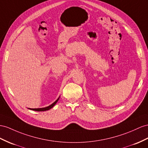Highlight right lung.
<instances>
[{"label": "right lung", "instance_id": "right-lung-1", "mask_svg": "<svg viewBox=\"0 0 148 148\" xmlns=\"http://www.w3.org/2000/svg\"><path fill=\"white\" fill-rule=\"evenodd\" d=\"M59 97L58 98V99H57L54 103H53L51 105L47 107H45V108H36V109H31V108H29V109H31V110H33V111H47L49 110V109H51L52 108H53L54 106V105L58 103V100L59 99Z\"/></svg>", "mask_w": 148, "mask_h": 148}]
</instances>
